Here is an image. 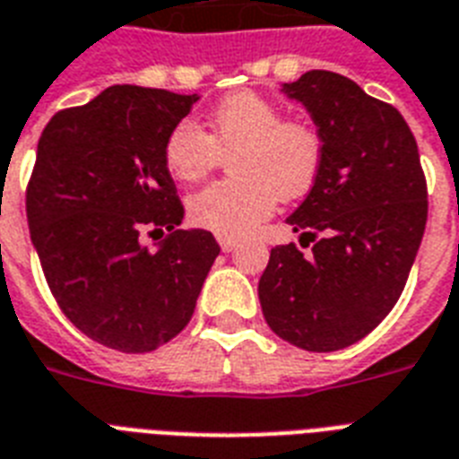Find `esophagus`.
I'll return each instance as SVG.
<instances>
[{
	"label": "esophagus",
	"mask_w": 459,
	"mask_h": 459,
	"mask_svg": "<svg viewBox=\"0 0 459 459\" xmlns=\"http://www.w3.org/2000/svg\"><path fill=\"white\" fill-rule=\"evenodd\" d=\"M219 240V245H221L223 252H233L238 247V240L236 238H229V236H219L216 238Z\"/></svg>",
	"instance_id": "esophagus-1"
}]
</instances>
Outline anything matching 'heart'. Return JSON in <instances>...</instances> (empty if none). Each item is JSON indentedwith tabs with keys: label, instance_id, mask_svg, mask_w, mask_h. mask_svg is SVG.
<instances>
[{
	"label": "heart",
	"instance_id": "1",
	"mask_svg": "<svg viewBox=\"0 0 459 459\" xmlns=\"http://www.w3.org/2000/svg\"><path fill=\"white\" fill-rule=\"evenodd\" d=\"M229 153L233 178L190 195L187 216L200 229L233 238L264 221L279 200L312 190L324 166V138L312 124L283 118L279 104L243 90L209 111L204 131L193 121L173 126L161 150L178 183L204 178Z\"/></svg>",
	"mask_w": 459,
	"mask_h": 459
}]
</instances>
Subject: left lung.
<instances>
[{
  "instance_id": "1",
  "label": "left lung",
  "mask_w": 459,
  "mask_h": 459,
  "mask_svg": "<svg viewBox=\"0 0 459 459\" xmlns=\"http://www.w3.org/2000/svg\"><path fill=\"white\" fill-rule=\"evenodd\" d=\"M281 90L309 111L324 166L286 219L312 240V255L273 247L259 302L279 338L333 352L362 341L398 302L427 229V178L405 118L355 81L307 71Z\"/></svg>"
}]
</instances>
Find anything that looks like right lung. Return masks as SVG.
Returning <instances> with one entry per match:
<instances>
[{"mask_svg":"<svg viewBox=\"0 0 459 459\" xmlns=\"http://www.w3.org/2000/svg\"><path fill=\"white\" fill-rule=\"evenodd\" d=\"M197 100L111 85L54 114L38 143L25 193L32 247L61 312L107 348L150 352L178 335L219 255L209 230L178 229L183 204L161 157ZM164 230L154 251L142 245Z\"/></svg>","mask_w":459,"mask_h":459,"instance_id":"obj_1","label":"right lung"}]
</instances>
